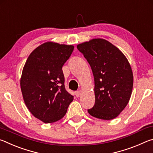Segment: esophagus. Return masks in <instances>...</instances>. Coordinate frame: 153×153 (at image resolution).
Wrapping results in <instances>:
<instances>
[{"mask_svg": "<svg viewBox=\"0 0 153 153\" xmlns=\"http://www.w3.org/2000/svg\"><path fill=\"white\" fill-rule=\"evenodd\" d=\"M81 95H82V93H81V92H80V91H77V92H76V96L77 97H81Z\"/></svg>", "mask_w": 153, "mask_h": 153, "instance_id": "obj_1", "label": "esophagus"}]
</instances>
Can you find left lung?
Wrapping results in <instances>:
<instances>
[{"label": "left lung", "mask_w": 153, "mask_h": 153, "mask_svg": "<svg viewBox=\"0 0 153 153\" xmlns=\"http://www.w3.org/2000/svg\"><path fill=\"white\" fill-rule=\"evenodd\" d=\"M77 48L88 62L94 78L95 104L88 112L100 120H113L128 104L132 92L134 76L128 60L102 38L79 44Z\"/></svg>", "instance_id": "obj_1"}]
</instances>
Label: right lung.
<instances>
[{
  "mask_svg": "<svg viewBox=\"0 0 153 153\" xmlns=\"http://www.w3.org/2000/svg\"><path fill=\"white\" fill-rule=\"evenodd\" d=\"M74 49L73 45L45 42L30 53L23 68L20 86L25 104L45 123L63 118L74 100L65 88L62 70Z\"/></svg>",
  "mask_w": 153,
  "mask_h": 153,
  "instance_id": "1",
  "label": "right lung"
}]
</instances>
